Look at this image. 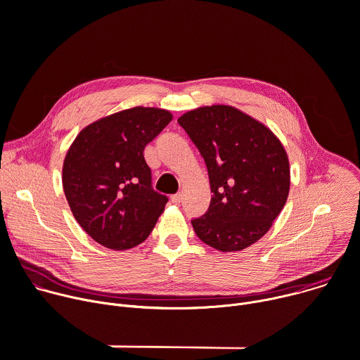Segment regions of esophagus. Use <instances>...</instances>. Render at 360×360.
<instances>
[{
  "label": "esophagus",
  "instance_id": "obj_1",
  "mask_svg": "<svg viewBox=\"0 0 360 360\" xmlns=\"http://www.w3.org/2000/svg\"><path fill=\"white\" fill-rule=\"evenodd\" d=\"M171 200H172L174 203H181V202H182V193H175V195H172V196H171Z\"/></svg>",
  "mask_w": 360,
  "mask_h": 360
}]
</instances>
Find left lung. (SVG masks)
<instances>
[{"mask_svg": "<svg viewBox=\"0 0 360 360\" xmlns=\"http://www.w3.org/2000/svg\"><path fill=\"white\" fill-rule=\"evenodd\" d=\"M185 129L207 164L208 211L193 218L198 238L222 250H242L259 240L285 207L290 172L288 155L269 128L228 105L184 114Z\"/></svg>", "mask_w": 360, "mask_h": 360, "instance_id": "obj_1", "label": "left lung"}]
</instances>
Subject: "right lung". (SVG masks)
I'll return each mask as SVG.
<instances>
[{"mask_svg":"<svg viewBox=\"0 0 360 360\" xmlns=\"http://www.w3.org/2000/svg\"><path fill=\"white\" fill-rule=\"evenodd\" d=\"M169 111L135 107L84 128L67 152L63 186L81 228L98 243L125 250L142 243L168 196L152 188L143 148L169 122Z\"/></svg>","mask_w":360,"mask_h":360,"instance_id":"right-lung-1","label":"right lung"}]
</instances>
